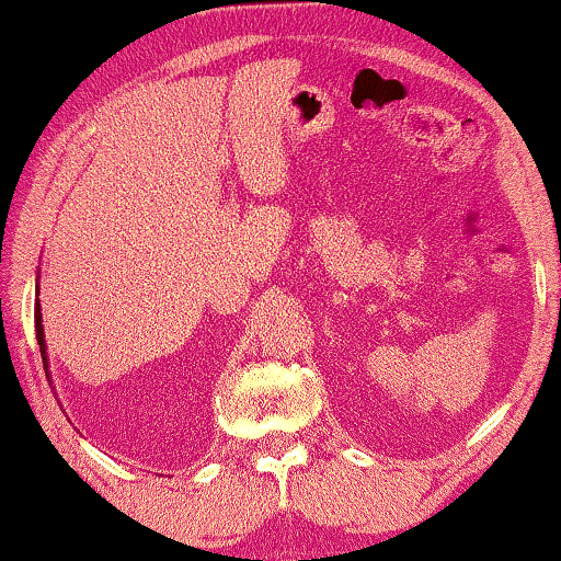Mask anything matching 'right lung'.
<instances>
[{
  "label": "right lung",
  "mask_w": 561,
  "mask_h": 561,
  "mask_svg": "<svg viewBox=\"0 0 561 561\" xmlns=\"http://www.w3.org/2000/svg\"><path fill=\"white\" fill-rule=\"evenodd\" d=\"M35 328H37V342H39V350H42V363H47V357H45V330H42L39 312H35Z\"/></svg>",
  "instance_id": "obj_1"
}]
</instances>
